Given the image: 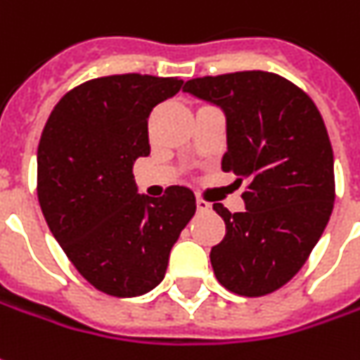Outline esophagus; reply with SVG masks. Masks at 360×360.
Here are the masks:
<instances>
[{"label":"esophagus","instance_id":"obj_1","mask_svg":"<svg viewBox=\"0 0 360 360\" xmlns=\"http://www.w3.org/2000/svg\"><path fill=\"white\" fill-rule=\"evenodd\" d=\"M197 209H199V211H209V209H211V205H209L207 200L197 199Z\"/></svg>","mask_w":360,"mask_h":360}]
</instances>
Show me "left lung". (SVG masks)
Listing matches in <instances>:
<instances>
[{
  "label": "left lung",
  "mask_w": 360,
  "mask_h": 360,
  "mask_svg": "<svg viewBox=\"0 0 360 360\" xmlns=\"http://www.w3.org/2000/svg\"><path fill=\"white\" fill-rule=\"evenodd\" d=\"M185 92L224 110L222 171L246 181L244 212L221 202L226 234L211 250L217 280L232 293L260 297L302 270L335 202L333 149L314 100L288 78L242 70L193 78Z\"/></svg>",
  "instance_id": "1"
}]
</instances>
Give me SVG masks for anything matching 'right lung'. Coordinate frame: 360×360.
Masks as SVG:
<instances>
[{"mask_svg":"<svg viewBox=\"0 0 360 360\" xmlns=\"http://www.w3.org/2000/svg\"><path fill=\"white\" fill-rule=\"evenodd\" d=\"M177 77L112 75L68 90L37 149V197L53 236L100 292L136 297L165 278L169 252L197 211L193 191L138 195L131 167L149 155L148 118L183 88Z\"/></svg>","mask_w":360,"mask_h":360,"instance_id":"right-lung-1","label":"right lung"}]
</instances>
